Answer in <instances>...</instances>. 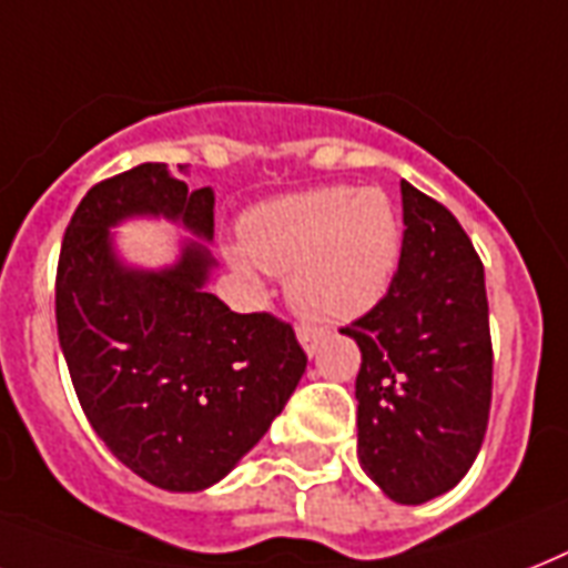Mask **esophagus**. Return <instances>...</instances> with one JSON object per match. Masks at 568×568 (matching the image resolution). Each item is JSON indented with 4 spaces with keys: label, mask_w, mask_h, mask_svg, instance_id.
I'll return each instance as SVG.
<instances>
[{
    "label": "esophagus",
    "mask_w": 568,
    "mask_h": 568,
    "mask_svg": "<svg viewBox=\"0 0 568 568\" xmlns=\"http://www.w3.org/2000/svg\"><path fill=\"white\" fill-rule=\"evenodd\" d=\"M297 341H300V347L306 349V356H317V349H321V344H324V332L297 329Z\"/></svg>",
    "instance_id": "34e87169"
}]
</instances>
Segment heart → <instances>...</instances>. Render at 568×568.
I'll use <instances>...</instances> for the list:
<instances>
[{"label": "heart", "instance_id": "heart-1", "mask_svg": "<svg viewBox=\"0 0 568 568\" xmlns=\"http://www.w3.org/2000/svg\"><path fill=\"white\" fill-rule=\"evenodd\" d=\"M403 247L396 206L376 186H321L256 206L224 260L251 288L288 274V303L303 321L341 326L367 315L394 283Z\"/></svg>", "mask_w": 568, "mask_h": 568}]
</instances>
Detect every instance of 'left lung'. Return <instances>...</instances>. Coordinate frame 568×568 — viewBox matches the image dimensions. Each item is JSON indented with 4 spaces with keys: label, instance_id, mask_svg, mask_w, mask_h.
Masks as SVG:
<instances>
[{
    "label": "left lung",
    "instance_id": "8db88e82",
    "mask_svg": "<svg viewBox=\"0 0 568 568\" xmlns=\"http://www.w3.org/2000/svg\"><path fill=\"white\" fill-rule=\"evenodd\" d=\"M390 292L341 329L362 349L358 464L388 499L423 505L473 467L490 414L484 268L455 215L408 180Z\"/></svg>",
    "mask_w": 568,
    "mask_h": 568
}]
</instances>
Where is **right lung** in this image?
Here are the masks:
<instances>
[{"instance_id":"obj_1","label":"right lung","mask_w":568,"mask_h":568,"mask_svg":"<svg viewBox=\"0 0 568 568\" xmlns=\"http://www.w3.org/2000/svg\"><path fill=\"white\" fill-rule=\"evenodd\" d=\"M212 210V186L189 189L165 163H142L87 192L58 262V341L78 403L113 458L169 493L230 476L306 373L292 326L236 315L206 292ZM136 217L193 239L169 266L142 270L115 244V227Z\"/></svg>"}]
</instances>
